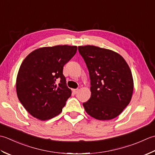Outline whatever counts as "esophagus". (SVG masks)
Returning <instances> with one entry per match:
<instances>
[{"instance_id": "obj_1", "label": "esophagus", "mask_w": 155, "mask_h": 155, "mask_svg": "<svg viewBox=\"0 0 155 155\" xmlns=\"http://www.w3.org/2000/svg\"><path fill=\"white\" fill-rule=\"evenodd\" d=\"M79 91V89H74L73 90V92L74 93V94H77L78 92Z\"/></svg>"}]
</instances>
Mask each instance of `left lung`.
Returning a JSON list of instances; mask_svg holds the SVG:
<instances>
[{
    "label": "left lung",
    "instance_id": "1",
    "mask_svg": "<svg viewBox=\"0 0 155 155\" xmlns=\"http://www.w3.org/2000/svg\"><path fill=\"white\" fill-rule=\"evenodd\" d=\"M90 78L91 97L83 103L86 112L100 120L119 116L133 93L132 72L125 59L112 50L94 45L79 46Z\"/></svg>",
    "mask_w": 155,
    "mask_h": 155
}]
</instances>
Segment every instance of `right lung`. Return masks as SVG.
I'll use <instances>...</instances> for the list:
<instances>
[{"mask_svg":"<svg viewBox=\"0 0 155 155\" xmlns=\"http://www.w3.org/2000/svg\"><path fill=\"white\" fill-rule=\"evenodd\" d=\"M77 49V46L67 45L41 47L22 62L16 90L22 105L33 117L47 120L61 112L71 94L63 69Z\"/></svg>","mask_w":155,"mask_h":155,"instance_id":"obj_1","label":"right lung"}]
</instances>
